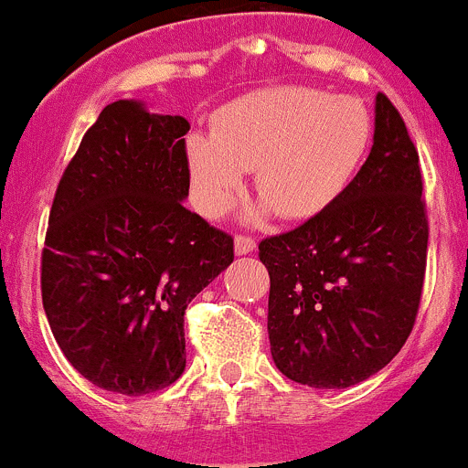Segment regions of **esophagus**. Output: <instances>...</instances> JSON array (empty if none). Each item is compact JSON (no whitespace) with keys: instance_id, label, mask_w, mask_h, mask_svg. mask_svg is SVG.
<instances>
[{"instance_id":"34e87169","label":"esophagus","mask_w":468,"mask_h":468,"mask_svg":"<svg viewBox=\"0 0 468 468\" xmlns=\"http://www.w3.org/2000/svg\"><path fill=\"white\" fill-rule=\"evenodd\" d=\"M254 248H257V243H254L252 236H248V234H236V239H234V250H236V254H250Z\"/></svg>"}]
</instances>
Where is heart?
<instances>
[{"label": "heart", "mask_w": 468, "mask_h": 468, "mask_svg": "<svg viewBox=\"0 0 468 468\" xmlns=\"http://www.w3.org/2000/svg\"><path fill=\"white\" fill-rule=\"evenodd\" d=\"M371 143L367 109L304 86L259 90L218 111L214 133H193L186 161L200 209L220 216L252 170L263 207L303 220L332 205Z\"/></svg>", "instance_id": "b5f03b06"}]
</instances>
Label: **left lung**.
<instances>
[{
  "mask_svg": "<svg viewBox=\"0 0 468 468\" xmlns=\"http://www.w3.org/2000/svg\"><path fill=\"white\" fill-rule=\"evenodd\" d=\"M419 152L385 92L367 164L321 214L259 243L271 275L275 367L314 389H346L385 368L419 314L428 211Z\"/></svg>",
  "mask_w": 468,
  "mask_h": 468,
  "instance_id": "left-lung-1",
  "label": "left lung"
}]
</instances>
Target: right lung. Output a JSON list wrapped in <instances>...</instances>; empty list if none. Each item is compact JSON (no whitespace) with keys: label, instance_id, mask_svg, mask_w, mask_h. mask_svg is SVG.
Masks as SVG:
<instances>
[{"label":"right lung","instance_id":"add662e5","mask_svg":"<svg viewBox=\"0 0 468 468\" xmlns=\"http://www.w3.org/2000/svg\"><path fill=\"white\" fill-rule=\"evenodd\" d=\"M182 115L104 106L68 164L40 257L43 307L86 380L122 396L173 385L186 367L188 303L234 261V239L184 207Z\"/></svg>","mask_w":468,"mask_h":468}]
</instances>
